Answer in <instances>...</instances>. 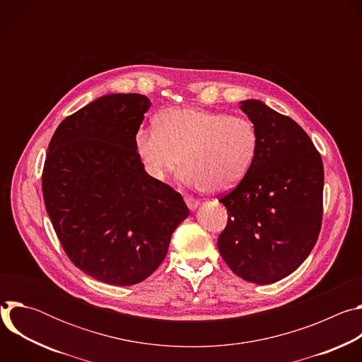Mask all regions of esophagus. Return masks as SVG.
Segmentation results:
<instances>
[{
	"label": "esophagus",
	"instance_id": "1",
	"mask_svg": "<svg viewBox=\"0 0 362 362\" xmlns=\"http://www.w3.org/2000/svg\"><path fill=\"white\" fill-rule=\"evenodd\" d=\"M185 202H186L187 208H189L190 211H196V209L199 208V204H200L199 200H196V199H193V197H190V196H186V197H185Z\"/></svg>",
	"mask_w": 362,
	"mask_h": 362
}]
</instances>
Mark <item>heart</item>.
<instances>
[{"label": "heart", "mask_w": 362, "mask_h": 362, "mask_svg": "<svg viewBox=\"0 0 362 362\" xmlns=\"http://www.w3.org/2000/svg\"><path fill=\"white\" fill-rule=\"evenodd\" d=\"M136 150L146 172L163 180L183 163L179 179L194 189L228 192L247 175L257 150V130L242 116L199 107H172L154 127L136 133Z\"/></svg>", "instance_id": "heart-1"}]
</instances>
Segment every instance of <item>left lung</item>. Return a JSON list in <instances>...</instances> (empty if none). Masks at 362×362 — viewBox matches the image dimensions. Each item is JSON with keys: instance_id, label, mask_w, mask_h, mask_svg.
Instances as JSON below:
<instances>
[{"instance_id": "left-lung-1", "label": "left lung", "mask_w": 362, "mask_h": 362, "mask_svg": "<svg viewBox=\"0 0 362 362\" xmlns=\"http://www.w3.org/2000/svg\"><path fill=\"white\" fill-rule=\"evenodd\" d=\"M257 130L255 160L243 180L219 202L228 225L218 249L242 279L274 284L311 253L322 221L324 166L303 129L261 100L240 101Z\"/></svg>"}]
</instances>
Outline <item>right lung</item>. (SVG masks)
<instances>
[{"label":"right lung","instance_id":"obj_1","mask_svg":"<svg viewBox=\"0 0 362 362\" xmlns=\"http://www.w3.org/2000/svg\"><path fill=\"white\" fill-rule=\"evenodd\" d=\"M151 101L101 95L64 119L47 148L45 209L70 261L91 278L127 286L163 262L189 216L183 197L144 170L136 133Z\"/></svg>","mask_w":362,"mask_h":362}]
</instances>
